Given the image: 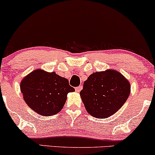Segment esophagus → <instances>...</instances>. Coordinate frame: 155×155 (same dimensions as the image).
Here are the masks:
<instances>
[{
	"label": "esophagus",
	"instance_id": "1",
	"mask_svg": "<svg viewBox=\"0 0 155 155\" xmlns=\"http://www.w3.org/2000/svg\"><path fill=\"white\" fill-rule=\"evenodd\" d=\"M81 90H82V86H81H81L77 87H76V89H75L76 92H79Z\"/></svg>",
	"mask_w": 155,
	"mask_h": 155
}]
</instances>
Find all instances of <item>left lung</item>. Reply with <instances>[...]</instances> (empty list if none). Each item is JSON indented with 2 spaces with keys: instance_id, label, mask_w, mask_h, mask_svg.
<instances>
[{
  "instance_id": "left-lung-1",
  "label": "left lung",
  "mask_w": 155,
  "mask_h": 155,
  "mask_svg": "<svg viewBox=\"0 0 155 155\" xmlns=\"http://www.w3.org/2000/svg\"><path fill=\"white\" fill-rule=\"evenodd\" d=\"M130 92L128 80L112 69L92 74L80 92L87 111L92 117L105 119L123 106Z\"/></svg>"
}]
</instances>
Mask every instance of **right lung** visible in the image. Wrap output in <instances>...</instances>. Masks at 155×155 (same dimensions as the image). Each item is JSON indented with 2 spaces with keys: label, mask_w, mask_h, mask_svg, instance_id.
Returning <instances> with one entry per match:
<instances>
[{
  "label": "right lung",
  "mask_w": 155,
  "mask_h": 155,
  "mask_svg": "<svg viewBox=\"0 0 155 155\" xmlns=\"http://www.w3.org/2000/svg\"><path fill=\"white\" fill-rule=\"evenodd\" d=\"M20 90L25 103L42 116H52L61 111L68 92H74L68 80L55 72L37 69L24 77Z\"/></svg>",
  "instance_id": "1"
}]
</instances>
